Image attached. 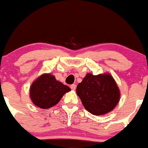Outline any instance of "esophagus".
I'll return each instance as SVG.
<instances>
[{
  "mask_svg": "<svg viewBox=\"0 0 148 148\" xmlns=\"http://www.w3.org/2000/svg\"><path fill=\"white\" fill-rule=\"evenodd\" d=\"M70 88H71V89L72 90H75L76 88V86L75 84H72V85H71Z\"/></svg>",
  "mask_w": 148,
  "mask_h": 148,
  "instance_id": "esophagus-1",
  "label": "esophagus"
}]
</instances>
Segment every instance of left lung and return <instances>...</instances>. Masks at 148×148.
Wrapping results in <instances>:
<instances>
[{"label":"left lung","mask_w":148,"mask_h":148,"mask_svg":"<svg viewBox=\"0 0 148 148\" xmlns=\"http://www.w3.org/2000/svg\"><path fill=\"white\" fill-rule=\"evenodd\" d=\"M76 93L85 108L96 115L111 111L120 99L118 86L108 74H88L77 86Z\"/></svg>","instance_id":"8db88e82"}]
</instances>
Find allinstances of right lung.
<instances>
[{"label":"right lung","mask_w":148,"mask_h":148,"mask_svg":"<svg viewBox=\"0 0 148 148\" xmlns=\"http://www.w3.org/2000/svg\"><path fill=\"white\" fill-rule=\"evenodd\" d=\"M30 98L33 103L42 108H49L57 104L62 96L70 91L68 86L56 81L55 76L45 74L30 86Z\"/></svg>","instance_id":"obj_1"}]
</instances>
